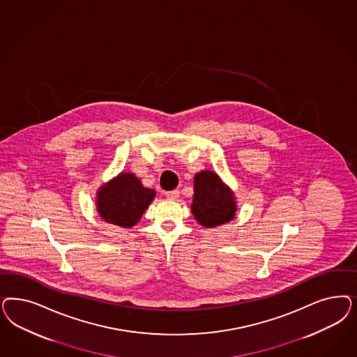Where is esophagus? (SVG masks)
<instances>
[{"mask_svg": "<svg viewBox=\"0 0 357 357\" xmlns=\"http://www.w3.org/2000/svg\"><path fill=\"white\" fill-rule=\"evenodd\" d=\"M164 195H165V197H168V198L176 199V198H178V196H180V192L178 190H169V192H165Z\"/></svg>", "mask_w": 357, "mask_h": 357, "instance_id": "1", "label": "esophagus"}]
</instances>
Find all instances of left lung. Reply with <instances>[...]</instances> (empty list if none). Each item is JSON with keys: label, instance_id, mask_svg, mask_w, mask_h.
I'll use <instances>...</instances> for the list:
<instances>
[{"label": "left lung", "instance_id": "obj_1", "mask_svg": "<svg viewBox=\"0 0 357 357\" xmlns=\"http://www.w3.org/2000/svg\"><path fill=\"white\" fill-rule=\"evenodd\" d=\"M190 207L197 222L208 229L230 222L236 213L234 193L211 171L195 176V196Z\"/></svg>", "mask_w": 357, "mask_h": 357}]
</instances>
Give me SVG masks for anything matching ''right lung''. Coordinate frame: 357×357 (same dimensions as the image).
I'll list each match as a JSON object with an SVG mask.
<instances>
[{"label":"right lung","instance_id":"right-lung-1","mask_svg":"<svg viewBox=\"0 0 357 357\" xmlns=\"http://www.w3.org/2000/svg\"><path fill=\"white\" fill-rule=\"evenodd\" d=\"M155 195L134 173H119L97 192V211L105 222L130 229L138 223Z\"/></svg>","mask_w":357,"mask_h":357}]
</instances>
